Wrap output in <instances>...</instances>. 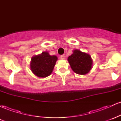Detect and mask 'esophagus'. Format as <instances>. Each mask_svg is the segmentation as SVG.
Masks as SVG:
<instances>
[{"label": "esophagus", "instance_id": "esophagus-1", "mask_svg": "<svg viewBox=\"0 0 121 121\" xmlns=\"http://www.w3.org/2000/svg\"><path fill=\"white\" fill-rule=\"evenodd\" d=\"M60 58L61 59H65V55H62L60 56Z\"/></svg>", "mask_w": 121, "mask_h": 121}]
</instances>
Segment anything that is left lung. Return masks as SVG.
<instances>
[{
	"instance_id": "obj_1",
	"label": "left lung",
	"mask_w": 121,
	"mask_h": 121,
	"mask_svg": "<svg viewBox=\"0 0 121 121\" xmlns=\"http://www.w3.org/2000/svg\"><path fill=\"white\" fill-rule=\"evenodd\" d=\"M68 60L72 70L79 74H85L88 73L93 63L89 55L77 49L74 50L73 53L69 56Z\"/></svg>"
}]
</instances>
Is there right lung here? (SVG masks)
<instances>
[{"mask_svg": "<svg viewBox=\"0 0 121 121\" xmlns=\"http://www.w3.org/2000/svg\"><path fill=\"white\" fill-rule=\"evenodd\" d=\"M57 60V57L56 56H51L48 52H44L32 58L30 69L38 77H47L52 73Z\"/></svg>", "mask_w": 121, "mask_h": 121, "instance_id": "add662e5", "label": "right lung"}]
</instances>
